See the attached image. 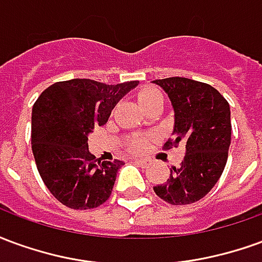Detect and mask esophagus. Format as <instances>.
Masks as SVG:
<instances>
[{
	"mask_svg": "<svg viewBox=\"0 0 262 262\" xmlns=\"http://www.w3.org/2000/svg\"><path fill=\"white\" fill-rule=\"evenodd\" d=\"M135 163L137 165H140V167H147V165L151 164V160L150 159H136L135 160Z\"/></svg>",
	"mask_w": 262,
	"mask_h": 262,
	"instance_id": "obj_1",
	"label": "esophagus"
}]
</instances>
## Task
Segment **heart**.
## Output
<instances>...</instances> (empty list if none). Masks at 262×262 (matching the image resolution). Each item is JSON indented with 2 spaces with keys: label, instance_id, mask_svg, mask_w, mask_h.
Masks as SVG:
<instances>
[{
  "label": "heart",
  "instance_id": "obj_1",
  "mask_svg": "<svg viewBox=\"0 0 262 262\" xmlns=\"http://www.w3.org/2000/svg\"><path fill=\"white\" fill-rule=\"evenodd\" d=\"M137 99H139V102H140L143 108L146 109L147 106H150V105H153L156 102H163L164 98H163V94L157 88L146 86V88H143V90L139 91ZM144 146H146V139L142 136H133L126 142V148H129L132 151H139Z\"/></svg>",
  "mask_w": 262,
  "mask_h": 262
}]
</instances>
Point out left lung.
<instances>
[{
    "label": "left lung",
    "instance_id": "8db88e82",
    "mask_svg": "<svg viewBox=\"0 0 262 262\" xmlns=\"http://www.w3.org/2000/svg\"><path fill=\"white\" fill-rule=\"evenodd\" d=\"M171 99L176 112L174 139L164 148L185 144L180 167L170 178L153 187L171 205H189L206 196L225 170L231 142L230 106L216 88L185 77L154 80Z\"/></svg>",
    "mask_w": 262,
    "mask_h": 262
}]
</instances>
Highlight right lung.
Wrapping results in <instances>:
<instances>
[{
	"label": "right lung",
	"mask_w": 262,
	"mask_h": 262,
	"mask_svg": "<svg viewBox=\"0 0 262 262\" xmlns=\"http://www.w3.org/2000/svg\"><path fill=\"white\" fill-rule=\"evenodd\" d=\"M137 84L59 81L33 103L31 137L37 171L50 193L67 208H98L111 196L123 161L95 159L88 151V135L108 122L115 105Z\"/></svg>",
	"instance_id": "1"
}]
</instances>
